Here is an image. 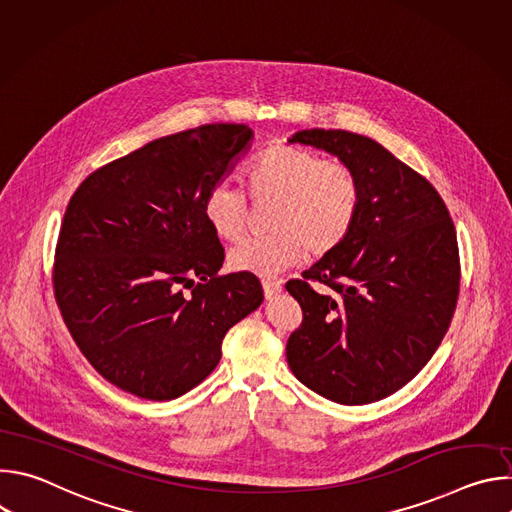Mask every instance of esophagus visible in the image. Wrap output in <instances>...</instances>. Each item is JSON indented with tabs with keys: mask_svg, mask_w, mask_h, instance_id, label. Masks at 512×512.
<instances>
[{
	"mask_svg": "<svg viewBox=\"0 0 512 512\" xmlns=\"http://www.w3.org/2000/svg\"><path fill=\"white\" fill-rule=\"evenodd\" d=\"M263 291H265V298L271 300L277 294H281V281L275 279H263Z\"/></svg>",
	"mask_w": 512,
	"mask_h": 512,
	"instance_id": "esophagus-1",
	"label": "esophagus"
}]
</instances>
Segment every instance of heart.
Here are the masks:
<instances>
[{
  "instance_id": "obj_1",
  "label": "heart",
  "mask_w": 512,
  "mask_h": 512,
  "mask_svg": "<svg viewBox=\"0 0 512 512\" xmlns=\"http://www.w3.org/2000/svg\"><path fill=\"white\" fill-rule=\"evenodd\" d=\"M247 192L255 204L273 202L271 235L237 245L229 265L261 277L300 265L308 255L334 253L354 231L362 206V186L348 164L289 143H273L253 160ZM202 214L218 239L235 243L245 231L247 200L229 182H218L206 192Z\"/></svg>"
}]
</instances>
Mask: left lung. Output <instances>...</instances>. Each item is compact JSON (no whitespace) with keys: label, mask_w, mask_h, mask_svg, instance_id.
<instances>
[{"label":"left lung","mask_w":512,"mask_h":512,"mask_svg":"<svg viewBox=\"0 0 512 512\" xmlns=\"http://www.w3.org/2000/svg\"><path fill=\"white\" fill-rule=\"evenodd\" d=\"M289 143L348 164L362 206L350 237L285 283L304 312L287 364L334 403L385 399L425 367L450 328L460 294L456 227L437 190L375 139L304 129Z\"/></svg>","instance_id":"obj_1"}]
</instances>
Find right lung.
<instances>
[{
    "label": "right lung",
    "mask_w": 512,
    "mask_h": 512,
    "mask_svg": "<svg viewBox=\"0 0 512 512\" xmlns=\"http://www.w3.org/2000/svg\"><path fill=\"white\" fill-rule=\"evenodd\" d=\"M251 139L243 123L166 135L95 170L72 194L54 298L111 385L150 401L188 393L216 369L225 334L261 306L253 273H218L225 249L202 214L206 192Z\"/></svg>",
    "instance_id": "right-lung-1"
}]
</instances>
